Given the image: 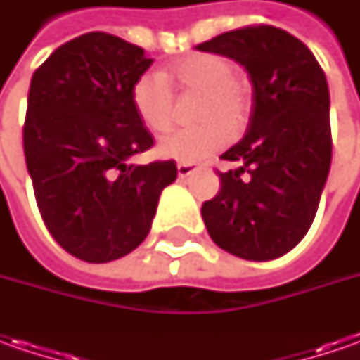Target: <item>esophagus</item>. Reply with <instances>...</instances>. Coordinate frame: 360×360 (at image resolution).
Masks as SVG:
<instances>
[{"label":"esophagus","instance_id":"obj_1","mask_svg":"<svg viewBox=\"0 0 360 360\" xmlns=\"http://www.w3.org/2000/svg\"><path fill=\"white\" fill-rule=\"evenodd\" d=\"M198 168H200L198 164H192V162H180V164H178V176H180V178H188L190 174H194Z\"/></svg>","mask_w":360,"mask_h":360}]
</instances>
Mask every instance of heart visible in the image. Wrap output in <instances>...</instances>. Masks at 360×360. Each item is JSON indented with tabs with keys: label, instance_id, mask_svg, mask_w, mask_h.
I'll use <instances>...</instances> for the list:
<instances>
[{
	"label": "heart",
	"instance_id": "obj_1",
	"mask_svg": "<svg viewBox=\"0 0 360 360\" xmlns=\"http://www.w3.org/2000/svg\"><path fill=\"white\" fill-rule=\"evenodd\" d=\"M198 94L192 128L164 136L158 154L178 162L208 158L240 134L252 112V91L244 77L234 74V63L218 53H192L168 65L160 76L144 74L131 86V105L148 130L166 131L172 124V91Z\"/></svg>",
	"mask_w": 360,
	"mask_h": 360
}]
</instances>
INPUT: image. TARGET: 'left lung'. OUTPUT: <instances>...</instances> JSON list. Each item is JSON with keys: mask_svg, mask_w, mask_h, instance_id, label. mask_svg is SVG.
Masks as SVG:
<instances>
[{"mask_svg": "<svg viewBox=\"0 0 360 360\" xmlns=\"http://www.w3.org/2000/svg\"><path fill=\"white\" fill-rule=\"evenodd\" d=\"M242 63L252 114L238 144L220 158V192L202 204L210 238L230 255L272 260L311 229L330 170L328 84L312 51L274 25L232 30L196 46Z\"/></svg>", "mask_w": 360, "mask_h": 360, "instance_id": "left-lung-1", "label": "left lung"}]
</instances>
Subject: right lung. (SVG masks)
<instances>
[{
  "label": "right lung",
  "mask_w": 360,
  "mask_h": 360,
  "mask_svg": "<svg viewBox=\"0 0 360 360\" xmlns=\"http://www.w3.org/2000/svg\"><path fill=\"white\" fill-rule=\"evenodd\" d=\"M152 65L144 49L104 32L63 44L35 70L23 152L35 202L53 240L86 262H110L148 236L174 160L136 166L154 146L131 105Z\"/></svg>",
  "instance_id": "1"
}]
</instances>
